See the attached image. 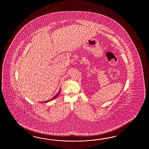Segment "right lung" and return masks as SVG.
Wrapping results in <instances>:
<instances>
[{"mask_svg": "<svg viewBox=\"0 0 149 149\" xmlns=\"http://www.w3.org/2000/svg\"><path fill=\"white\" fill-rule=\"evenodd\" d=\"M60 91H61V89L59 90V91H58V93L57 94V95H56L55 96H54L52 99H50V100H47V101H45V102H44V103H47V102H50V101H51V100H54V99H55V98H56L57 97V96L58 95L59 93V92H60Z\"/></svg>", "mask_w": 149, "mask_h": 149, "instance_id": "add662e5", "label": "right lung"}]
</instances>
